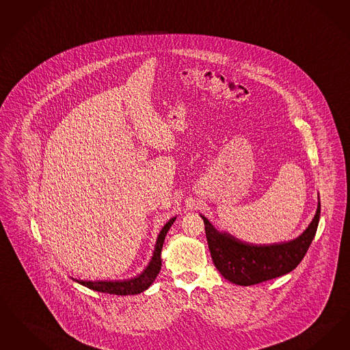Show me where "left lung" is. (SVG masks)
Returning a JSON list of instances; mask_svg holds the SVG:
<instances>
[{
    "instance_id": "obj_1",
    "label": "left lung",
    "mask_w": 350,
    "mask_h": 350,
    "mask_svg": "<svg viewBox=\"0 0 350 350\" xmlns=\"http://www.w3.org/2000/svg\"><path fill=\"white\" fill-rule=\"evenodd\" d=\"M200 217L204 221L211 256L217 271L228 281L249 286L286 275L301 263L318 229L321 199L312 221L301 236L272 245L243 242L228 232H219L203 215Z\"/></svg>"
}]
</instances>
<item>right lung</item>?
Instances as JSON below:
<instances>
[{
	"label": "right lung",
	"instance_id": "add662e5",
	"mask_svg": "<svg viewBox=\"0 0 350 350\" xmlns=\"http://www.w3.org/2000/svg\"><path fill=\"white\" fill-rule=\"evenodd\" d=\"M176 217H172L167 224L163 226V229L159 233V237L154 245V252L148 266L143 269V272L139 273L135 278L127 280H114V281H85V280L72 279L81 285L87 286L92 291L101 292V293L116 294V295H130V294H139L144 291H147L152 282H154L156 276L159 275L161 269V250H163V243L165 236L168 233L172 224L174 223Z\"/></svg>",
	"mask_w": 350,
	"mask_h": 350
}]
</instances>
